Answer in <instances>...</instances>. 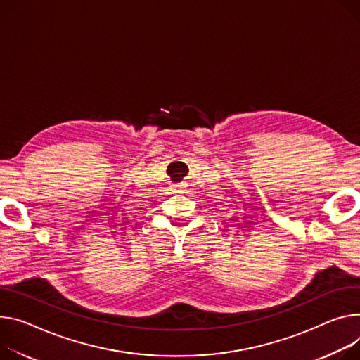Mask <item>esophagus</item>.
Wrapping results in <instances>:
<instances>
[{"label": "esophagus", "instance_id": "1", "mask_svg": "<svg viewBox=\"0 0 360 360\" xmlns=\"http://www.w3.org/2000/svg\"><path fill=\"white\" fill-rule=\"evenodd\" d=\"M185 189H186V185H185V184H176V185H174V192H176V193H182V192H185Z\"/></svg>", "mask_w": 360, "mask_h": 360}]
</instances>
